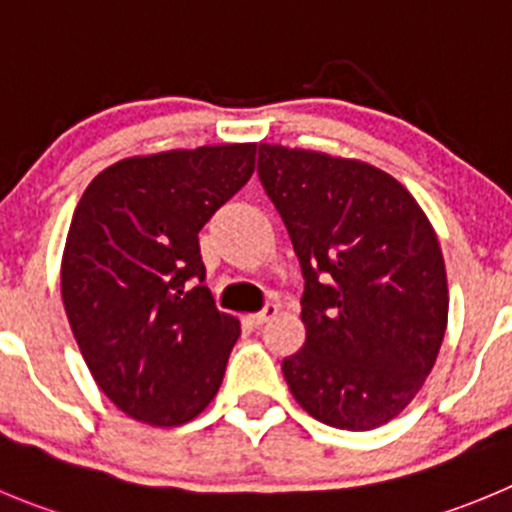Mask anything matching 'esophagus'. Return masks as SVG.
<instances>
[{"mask_svg":"<svg viewBox=\"0 0 512 512\" xmlns=\"http://www.w3.org/2000/svg\"><path fill=\"white\" fill-rule=\"evenodd\" d=\"M276 311H279V309H276L274 304H269L264 311H256V314H248V321H251L253 326H261V324H266V321H269V319H274Z\"/></svg>","mask_w":512,"mask_h":512,"instance_id":"34e87169","label":"esophagus"}]
</instances>
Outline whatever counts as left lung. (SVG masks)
Segmentation results:
<instances>
[{
	"label": "left lung",
	"instance_id": "1",
	"mask_svg": "<svg viewBox=\"0 0 512 512\" xmlns=\"http://www.w3.org/2000/svg\"><path fill=\"white\" fill-rule=\"evenodd\" d=\"M259 178L304 274L306 342L281 362L314 420L367 432L410 405L440 354L447 274L430 218L357 158L259 145Z\"/></svg>",
	"mask_w": 512,
	"mask_h": 512
}]
</instances>
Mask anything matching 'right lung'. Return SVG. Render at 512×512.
<instances>
[{"label":"right lung","instance_id":"1","mask_svg":"<svg viewBox=\"0 0 512 512\" xmlns=\"http://www.w3.org/2000/svg\"><path fill=\"white\" fill-rule=\"evenodd\" d=\"M253 168L256 143L133 155L97 173L72 213L67 321L97 387L133 420L186 425L221 387L241 324L203 286L198 231Z\"/></svg>","mask_w":512,"mask_h":512}]
</instances>
